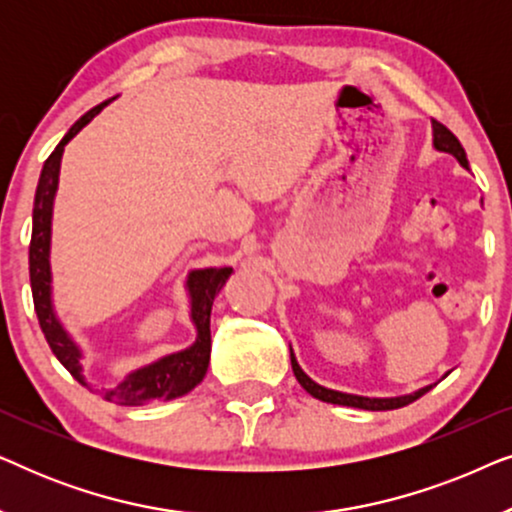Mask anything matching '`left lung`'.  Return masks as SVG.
Instances as JSON below:
<instances>
[{"label": "left lung", "instance_id": "left-lung-1", "mask_svg": "<svg viewBox=\"0 0 512 512\" xmlns=\"http://www.w3.org/2000/svg\"><path fill=\"white\" fill-rule=\"evenodd\" d=\"M431 128H433V146H436L438 151H445V153H452L454 158L459 160V165H464L468 170V158H466V151L464 146L459 144V139L452 135L450 130L445 128L443 123L438 121H431ZM291 368H293V375H296V380L300 382V387H303L307 394L319 398V401L324 403H333V405H347V408H361V410H396V408H403V405H410L412 401H417L419 396H424L426 391L433 389V384L429 387H422L415 394H405V396H394V398H368V396H356V394H345V391H335V389H326L321 387L312 380L310 375H305V370L298 366L296 356L291 352Z\"/></svg>", "mask_w": 512, "mask_h": 512}]
</instances>
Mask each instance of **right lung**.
I'll list each match as a JSON object with an SVG mask.
<instances>
[{
  "label": "right lung",
  "instance_id": "obj_1",
  "mask_svg": "<svg viewBox=\"0 0 512 512\" xmlns=\"http://www.w3.org/2000/svg\"><path fill=\"white\" fill-rule=\"evenodd\" d=\"M111 100L97 104L86 111L76 121L55 151L46 158L44 170H41L37 193H34V209H32V240H30V284L34 310L41 331L46 335L48 347L58 356V361L72 373L74 380H79L83 387H88L83 377L81 366V349L72 340V335L60 324L58 314L53 310L51 298V219H53V198L58 191L60 177V160L67 142L86 128L100 111L107 107ZM233 268H205L188 272L186 286L191 296V321L195 326V342L181 352L167 354L163 359L149 363V366L132 370L125 375L123 382H118L114 389L104 391V398L118 405H146L156 401H172L198 387L209 366V352H212V333H209V314L216 293L223 289L226 279Z\"/></svg>",
  "mask_w": 512,
  "mask_h": 512
}]
</instances>
